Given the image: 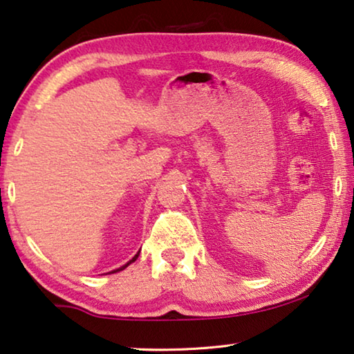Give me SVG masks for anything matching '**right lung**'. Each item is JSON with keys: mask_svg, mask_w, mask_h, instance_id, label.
<instances>
[{"mask_svg": "<svg viewBox=\"0 0 354 354\" xmlns=\"http://www.w3.org/2000/svg\"><path fill=\"white\" fill-rule=\"evenodd\" d=\"M137 257H139V254H137V255H134V257H132V260H129V262H127V263H126L124 266H121V268H118V270H115V271H111V273H116V271H121V270H124L127 265H131L132 262H136V260H137Z\"/></svg>", "mask_w": 354, "mask_h": 354, "instance_id": "right-lung-1", "label": "right lung"}]
</instances>
